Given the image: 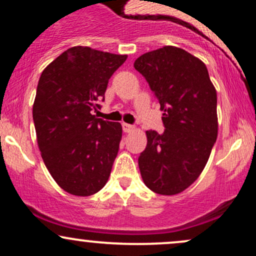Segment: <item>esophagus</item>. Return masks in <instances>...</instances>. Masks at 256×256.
Returning <instances> with one entry per match:
<instances>
[{
    "mask_svg": "<svg viewBox=\"0 0 256 256\" xmlns=\"http://www.w3.org/2000/svg\"><path fill=\"white\" fill-rule=\"evenodd\" d=\"M122 130H124V132H132L134 130V126L131 125V124H126V122H122Z\"/></svg>",
    "mask_w": 256,
    "mask_h": 256,
    "instance_id": "1",
    "label": "esophagus"
}]
</instances>
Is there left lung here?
I'll list each match as a JSON object with an SVG mask.
<instances>
[{"label":"left lung","instance_id":"8db88e82","mask_svg":"<svg viewBox=\"0 0 256 256\" xmlns=\"http://www.w3.org/2000/svg\"><path fill=\"white\" fill-rule=\"evenodd\" d=\"M134 66L158 100L165 126L164 134L146 132L140 176L152 192L176 195L198 178L216 140V88L206 64L177 46L146 52Z\"/></svg>","mask_w":256,"mask_h":256}]
</instances>
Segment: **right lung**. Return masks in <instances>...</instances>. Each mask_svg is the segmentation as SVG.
<instances>
[{"instance_id": "1", "label": "right lung", "mask_w": 256, "mask_h": 256, "mask_svg": "<svg viewBox=\"0 0 256 256\" xmlns=\"http://www.w3.org/2000/svg\"><path fill=\"white\" fill-rule=\"evenodd\" d=\"M126 58L78 46L40 74L32 110L38 146L52 177L72 195H94L110 178L122 128L92 110Z\"/></svg>"}]
</instances>
